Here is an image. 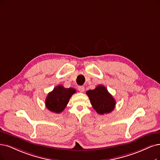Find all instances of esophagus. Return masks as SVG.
<instances>
[{
	"mask_svg": "<svg viewBox=\"0 0 160 160\" xmlns=\"http://www.w3.org/2000/svg\"><path fill=\"white\" fill-rule=\"evenodd\" d=\"M78 90L80 92H84L85 90V88L83 86H79L78 87Z\"/></svg>",
	"mask_w": 160,
	"mask_h": 160,
	"instance_id": "obj_1",
	"label": "esophagus"
}]
</instances>
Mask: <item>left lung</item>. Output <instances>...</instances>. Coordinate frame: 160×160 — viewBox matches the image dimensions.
I'll return each instance as SVG.
<instances>
[{"mask_svg": "<svg viewBox=\"0 0 160 160\" xmlns=\"http://www.w3.org/2000/svg\"><path fill=\"white\" fill-rule=\"evenodd\" d=\"M93 108L100 115L109 113L115 108V100L107 88L103 85L98 86L94 90L86 92Z\"/></svg>", "mask_w": 160, "mask_h": 160, "instance_id": "8db88e82", "label": "left lung"}]
</instances>
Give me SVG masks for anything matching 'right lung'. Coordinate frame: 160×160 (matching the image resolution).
<instances>
[{
    "instance_id": "1",
    "label": "right lung",
    "mask_w": 160,
    "mask_h": 160,
    "mask_svg": "<svg viewBox=\"0 0 160 160\" xmlns=\"http://www.w3.org/2000/svg\"><path fill=\"white\" fill-rule=\"evenodd\" d=\"M74 93L76 90L72 88H65L62 85L56 86L46 98V108L51 112L60 113L67 107L70 98Z\"/></svg>"
}]
</instances>
